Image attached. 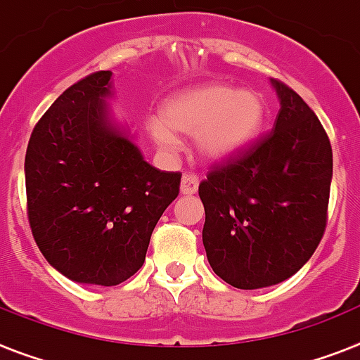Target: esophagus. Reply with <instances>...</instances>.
I'll return each instance as SVG.
<instances>
[{
    "instance_id": "34e87169",
    "label": "esophagus",
    "mask_w": 360,
    "mask_h": 360,
    "mask_svg": "<svg viewBox=\"0 0 360 360\" xmlns=\"http://www.w3.org/2000/svg\"><path fill=\"white\" fill-rule=\"evenodd\" d=\"M198 189L197 174H184L182 184H180V193L184 197H193Z\"/></svg>"
}]
</instances>
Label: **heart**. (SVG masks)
Listing matches in <instances>:
<instances>
[{
    "mask_svg": "<svg viewBox=\"0 0 360 360\" xmlns=\"http://www.w3.org/2000/svg\"><path fill=\"white\" fill-rule=\"evenodd\" d=\"M266 101L257 90H237L224 82L189 86L163 101L148 134L165 153L180 145L176 134L193 136L204 160L224 162L250 147L263 132Z\"/></svg>",
    "mask_w": 360,
    "mask_h": 360,
    "instance_id": "obj_1",
    "label": "heart"
}]
</instances>
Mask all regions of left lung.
I'll return each instance as SVG.
<instances>
[{
  "label": "left lung",
  "instance_id": "1",
  "mask_svg": "<svg viewBox=\"0 0 360 360\" xmlns=\"http://www.w3.org/2000/svg\"><path fill=\"white\" fill-rule=\"evenodd\" d=\"M280 99L272 132L217 165L198 186L202 243L213 272L237 289H263L294 276L326 230L333 153L302 97L270 79Z\"/></svg>",
  "mask_w": 360,
  "mask_h": 360
}]
</instances>
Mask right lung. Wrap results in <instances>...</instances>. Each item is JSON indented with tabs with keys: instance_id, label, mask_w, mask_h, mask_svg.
Here are the masks:
<instances>
[{
	"instance_id": "right-lung-1",
	"label": "right lung",
	"mask_w": 360,
	"mask_h": 360,
	"mask_svg": "<svg viewBox=\"0 0 360 360\" xmlns=\"http://www.w3.org/2000/svg\"><path fill=\"white\" fill-rule=\"evenodd\" d=\"M112 71L70 86L41 115L25 154L27 213L47 263L71 281L112 287L141 269L180 173L143 160L115 121Z\"/></svg>"
}]
</instances>
